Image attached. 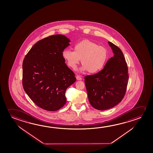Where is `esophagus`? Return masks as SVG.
<instances>
[{
  "instance_id": "34e87169",
  "label": "esophagus",
  "mask_w": 153,
  "mask_h": 153,
  "mask_svg": "<svg viewBox=\"0 0 153 153\" xmlns=\"http://www.w3.org/2000/svg\"><path fill=\"white\" fill-rule=\"evenodd\" d=\"M76 79L78 80H80L82 79V78L80 77V76L77 75L76 76Z\"/></svg>"
}]
</instances>
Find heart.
<instances>
[{
    "label": "heart",
    "mask_w": 153,
    "mask_h": 153,
    "mask_svg": "<svg viewBox=\"0 0 153 153\" xmlns=\"http://www.w3.org/2000/svg\"><path fill=\"white\" fill-rule=\"evenodd\" d=\"M73 48L74 51L65 50L62 52L63 58L73 69L77 68L81 59V71L98 73L102 70L108 60L107 48L92 41L82 40L75 44Z\"/></svg>",
    "instance_id": "b5f03b06"
}]
</instances>
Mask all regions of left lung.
<instances>
[{
	"label": "left lung",
	"mask_w": 153,
	"mask_h": 153,
	"mask_svg": "<svg viewBox=\"0 0 153 153\" xmlns=\"http://www.w3.org/2000/svg\"><path fill=\"white\" fill-rule=\"evenodd\" d=\"M108 44L114 54L99 73L86 76L85 84L88 98L93 108L108 109L123 99L128 81L127 63L120 48L113 43Z\"/></svg>",
	"instance_id": "1"
}]
</instances>
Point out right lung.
I'll list each match as a JSON object with an SVG mask.
<instances>
[{
  "mask_svg": "<svg viewBox=\"0 0 153 153\" xmlns=\"http://www.w3.org/2000/svg\"><path fill=\"white\" fill-rule=\"evenodd\" d=\"M69 42L62 35L45 38L33 46L23 61L24 90L44 110L52 111L62 108L67 101L65 91L76 80L62 57Z\"/></svg>",
  "mask_w": 153,
  "mask_h": 153,
  "instance_id": "add662e5",
  "label": "right lung"
}]
</instances>
